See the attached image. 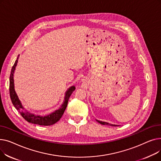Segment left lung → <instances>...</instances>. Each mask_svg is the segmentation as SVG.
<instances>
[{
	"instance_id": "1",
	"label": "left lung",
	"mask_w": 161,
	"mask_h": 161,
	"mask_svg": "<svg viewBox=\"0 0 161 161\" xmlns=\"http://www.w3.org/2000/svg\"><path fill=\"white\" fill-rule=\"evenodd\" d=\"M99 123L102 124V125H110V126H119V125H113V124H110V123H106V122H103V121H98L97 120Z\"/></svg>"
}]
</instances>
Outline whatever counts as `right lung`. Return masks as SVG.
I'll use <instances>...</instances> for the list:
<instances>
[{"label":"right lung","instance_id":"add662e5","mask_svg":"<svg viewBox=\"0 0 161 161\" xmlns=\"http://www.w3.org/2000/svg\"><path fill=\"white\" fill-rule=\"evenodd\" d=\"M19 58V56L17 58L16 61L12 66V69L10 73V98L12 100V103L14 107L16 108L17 110H18L21 115L24 118V119L28 121L29 123L36 124L38 125H44V126H49L52 125L57 123L59 119H61V117L63 116L65 109L67 106L68 102H69V98L73 91L75 89V87L74 86L70 87L68 91L66 92L65 97H64V101L61 108H59L57 110L55 111L54 112L52 113L51 114H49L46 116H39V115H35L29 113L27 111L25 110L20 100L17 95L16 92L14 89V72L15 69V66L17 65V63H18V59Z\"/></svg>","mask_w":161,"mask_h":161}]
</instances>
